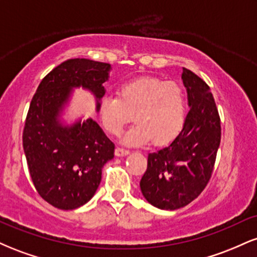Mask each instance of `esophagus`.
I'll list each match as a JSON object with an SVG mask.
<instances>
[{"mask_svg": "<svg viewBox=\"0 0 257 257\" xmlns=\"http://www.w3.org/2000/svg\"><path fill=\"white\" fill-rule=\"evenodd\" d=\"M114 155H116L117 157H123V156L129 155V151L128 150L120 149V147H116V150H114Z\"/></svg>", "mask_w": 257, "mask_h": 257, "instance_id": "esophagus-1", "label": "esophagus"}]
</instances>
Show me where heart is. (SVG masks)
<instances>
[{"label":"heart","instance_id":"b5f03b06","mask_svg":"<svg viewBox=\"0 0 257 257\" xmlns=\"http://www.w3.org/2000/svg\"><path fill=\"white\" fill-rule=\"evenodd\" d=\"M99 116L108 134L118 137L134 117L123 137L129 146L170 144L178 138L186 119V95L175 82L146 77L126 82L117 89V98L105 96L100 101Z\"/></svg>","mask_w":257,"mask_h":257}]
</instances>
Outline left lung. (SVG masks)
Returning <instances> with one entry per match:
<instances>
[{
    "label": "left lung",
    "mask_w": 257,
    "mask_h": 257,
    "mask_svg": "<svg viewBox=\"0 0 257 257\" xmlns=\"http://www.w3.org/2000/svg\"><path fill=\"white\" fill-rule=\"evenodd\" d=\"M190 111L169 146L150 153L140 188L150 204L175 210L202 193L213 174L221 141L220 116L209 85L182 67Z\"/></svg>",
    "instance_id": "8db88e82"
}]
</instances>
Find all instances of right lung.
<instances>
[{"instance_id": "1", "label": "right lung", "mask_w": 257, "mask_h": 257, "mask_svg": "<svg viewBox=\"0 0 257 257\" xmlns=\"http://www.w3.org/2000/svg\"><path fill=\"white\" fill-rule=\"evenodd\" d=\"M110 70V64L69 59L41 81L31 100L23 132L26 162L38 194L58 209L72 210L89 202L102 167L114 156V145L95 120L65 125L59 118L78 87L94 94L99 111Z\"/></svg>"}]
</instances>
